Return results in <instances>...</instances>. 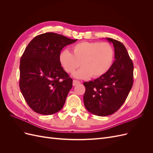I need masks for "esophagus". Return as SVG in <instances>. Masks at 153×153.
<instances>
[{"mask_svg": "<svg viewBox=\"0 0 153 153\" xmlns=\"http://www.w3.org/2000/svg\"><path fill=\"white\" fill-rule=\"evenodd\" d=\"M80 83V82L79 81L74 80L73 81V86H75V85H78V84H79Z\"/></svg>", "mask_w": 153, "mask_h": 153, "instance_id": "esophagus-1", "label": "esophagus"}]
</instances>
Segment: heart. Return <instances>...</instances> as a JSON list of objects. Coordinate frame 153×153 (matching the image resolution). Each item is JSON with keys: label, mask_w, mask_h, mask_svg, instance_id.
I'll use <instances>...</instances> for the list:
<instances>
[{"label": "heart", "mask_w": 153, "mask_h": 153, "mask_svg": "<svg viewBox=\"0 0 153 153\" xmlns=\"http://www.w3.org/2000/svg\"><path fill=\"white\" fill-rule=\"evenodd\" d=\"M114 50L108 43L81 42L72 47V53L64 50L60 53L59 60L64 70L73 73L78 79H85L92 76L98 78L107 72L114 60Z\"/></svg>", "instance_id": "1"}]
</instances>
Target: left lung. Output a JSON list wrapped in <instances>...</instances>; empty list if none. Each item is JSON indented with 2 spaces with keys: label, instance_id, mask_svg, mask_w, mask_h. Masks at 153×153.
I'll use <instances>...</instances> for the list:
<instances>
[{
  "label": "left lung",
  "instance_id": "8db88e82",
  "mask_svg": "<svg viewBox=\"0 0 153 153\" xmlns=\"http://www.w3.org/2000/svg\"><path fill=\"white\" fill-rule=\"evenodd\" d=\"M114 47L115 61L105 75L85 82L84 102L89 112L107 116L117 111L126 101L133 83V64L124 45L106 38Z\"/></svg>",
  "mask_w": 153,
  "mask_h": 153
}]
</instances>
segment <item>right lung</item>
I'll return each instance as SVG.
<instances>
[{
  "label": "right lung",
  "mask_w": 153,
  "mask_h": 153,
  "mask_svg": "<svg viewBox=\"0 0 153 153\" xmlns=\"http://www.w3.org/2000/svg\"><path fill=\"white\" fill-rule=\"evenodd\" d=\"M76 41L47 32L27 45L20 59L19 84L27 103L36 113L51 115L62 108L73 80L59 56L64 47Z\"/></svg>",
  "instance_id": "right-lung-1"
}]
</instances>
